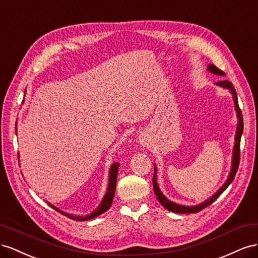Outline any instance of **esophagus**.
<instances>
[{"label":"esophagus","mask_w":258,"mask_h":258,"mask_svg":"<svg viewBox=\"0 0 258 258\" xmlns=\"http://www.w3.org/2000/svg\"><path fill=\"white\" fill-rule=\"evenodd\" d=\"M139 143L143 147H148L150 145V138L147 135H141L139 136Z\"/></svg>","instance_id":"obj_1"}]
</instances>
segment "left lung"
I'll return each mask as SVG.
<instances>
[{
  "instance_id": "left-lung-1",
  "label": "left lung",
  "mask_w": 258,
  "mask_h": 258,
  "mask_svg": "<svg viewBox=\"0 0 258 258\" xmlns=\"http://www.w3.org/2000/svg\"><path fill=\"white\" fill-rule=\"evenodd\" d=\"M208 71L213 73V75H216V76H225V73L222 70H219L216 67V66H214L213 63H210L208 66ZM215 85H217L219 87H223V88H225V90H228L230 92V94L232 95L234 110H235V112H237V117H238L237 130H235V136H234V145H233V150H232V158H231V167H230L229 175H228V178L224 182V185L220 187L214 195L210 197L209 199H207V200L203 201L202 203L197 204V205H181V204H177V203H175L171 200H168V199L163 194H162V191H161V189L158 185V181H157L158 168H157V165L154 164V175H153V178H152L154 195L157 196V199L159 200V202L161 203L162 207L165 208L168 211H171V212L179 213V214H190V213L200 212L204 208L209 207V205H211L213 202H214L216 199L228 188V186L230 185L232 180L234 179L235 173H237V171H238L239 161H240V142H241L242 133H243V117H242L241 110H240L239 104H238L237 93H235V90H234L232 83L229 82V81H219V82L215 83Z\"/></svg>"
}]
</instances>
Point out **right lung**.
<instances>
[{
	"instance_id": "1",
	"label": "right lung",
	"mask_w": 258,
	"mask_h": 258,
	"mask_svg": "<svg viewBox=\"0 0 258 258\" xmlns=\"http://www.w3.org/2000/svg\"><path fill=\"white\" fill-rule=\"evenodd\" d=\"M25 95H26V91H25ZM24 101H25V99L23 100V104H24ZM15 131H16V133H17V124H16V127H15ZM119 166H120V164L116 163V162H115V163H112V165L110 166L107 191H106L104 198H102L100 204L98 205V208L96 210H94L91 213V214L85 215V216H82V215H81V216L72 215V214H69V213H66V212L59 210L58 208H56L55 205H53V204L49 203V202H47V204L49 205L50 208H53L55 211L59 212L60 214H63L64 216H68L70 219L78 220V222H84V220H90V219H93V218L97 217V216H99L101 214H104V213L106 211H108L109 208L111 207L112 201H113V197H114V192H115V186H116V176H117V171H119Z\"/></svg>"
}]
</instances>
